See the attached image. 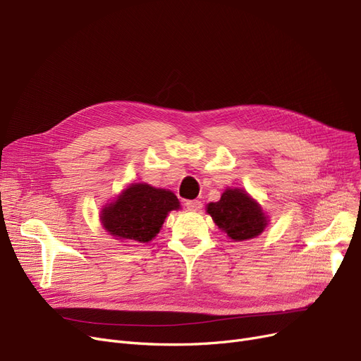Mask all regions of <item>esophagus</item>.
Here are the masks:
<instances>
[{
	"label": "esophagus",
	"instance_id": "34e87169",
	"mask_svg": "<svg viewBox=\"0 0 361 361\" xmlns=\"http://www.w3.org/2000/svg\"><path fill=\"white\" fill-rule=\"evenodd\" d=\"M185 207L189 208L190 211H199L202 208V203L199 200H187Z\"/></svg>",
	"mask_w": 361,
	"mask_h": 361
}]
</instances>
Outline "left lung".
Masks as SVG:
<instances>
[{
    "label": "left lung",
    "mask_w": 361,
    "mask_h": 361,
    "mask_svg": "<svg viewBox=\"0 0 361 361\" xmlns=\"http://www.w3.org/2000/svg\"><path fill=\"white\" fill-rule=\"evenodd\" d=\"M207 212L234 242L257 238L269 223L261 207L242 189H227L221 199L209 203Z\"/></svg>",
    "instance_id": "obj_1"
}]
</instances>
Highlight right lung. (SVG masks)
I'll return each mask as SVG.
<instances>
[{"label":"right lung","mask_w":361,"mask_h":361,"mask_svg":"<svg viewBox=\"0 0 361 361\" xmlns=\"http://www.w3.org/2000/svg\"><path fill=\"white\" fill-rule=\"evenodd\" d=\"M174 209H180L174 193L146 183H135L103 208L100 219L114 238L147 243L159 233L168 212Z\"/></svg>","instance_id":"obj_1"}]
</instances>
